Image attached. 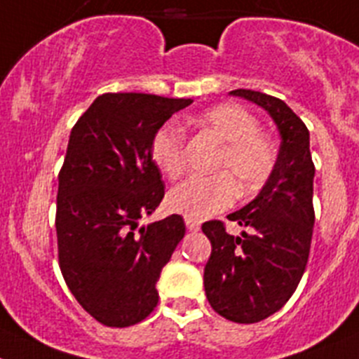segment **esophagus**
I'll list each match as a JSON object with an SVG mask.
<instances>
[{
    "label": "esophagus",
    "instance_id": "1",
    "mask_svg": "<svg viewBox=\"0 0 359 359\" xmlns=\"http://www.w3.org/2000/svg\"><path fill=\"white\" fill-rule=\"evenodd\" d=\"M186 226L189 232H198L200 230V221L191 219V217H186Z\"/></svg>",
    "mask_w": 359,
    "mask_h": 359
}]
</instances>
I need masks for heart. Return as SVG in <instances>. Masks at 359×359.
Wrapping results in <instances>:
<instances>
[{"label": "heart", "instance_id": "obj_1", "mask_svg": "<svg viewBox=\"0 0 359 359\" xmlns=\"http://www.w3.org/2000/svg\"><path fill=\"white\" fill-rule=\"evenodd\" d=\"M196 123L223 143L214 163V172L219 173L191 177L173 187L168 205L173 212L198 221L229 209L237 191L241 196L257 193L273 175L276 150L271 140L259 133V120L239 104L214 106L203 111ZM184 145L186 134L175 122H166L154 134L150 156L159 172L170 179L180 177L186 168Z\"/></svg>", "mask_w": 359, "mask_h": 359}]
</instances>
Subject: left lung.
Wrapping results in <instances>:
<instances>
[{"mask_svg": "<svg viewBox=\"0 0 359 359\" xmlns=\"http://www.w3.org/2000/svg\"><path fill=\"white\" fill-rule=\"evenodd\" d=\"M230 95L266 109L281 138L273 175L248 205L229 214L251 232L230 236L217 219L202 225L212 246L203 271L210 306L232 323L253 324L280 310L304 273L316 221V166L310 133L283 100L244 88Z\"/></svg>", "mask_w": 359, "mask_h": 359, "instance_id": "obj_1", "label": "left lung"}]
</instances>
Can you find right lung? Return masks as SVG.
Masks as SVG:
<instances>
[{
    "label": "right lung",
    "mask_w": 359,
    "mask_h": 359,
    "mask_svg": "<svg viewBox=\"0 0 359 359\" xmlns=\"http://www.w3.org/2000/svg\"><path fill=\"white\" fill-rule=\"evenodd\" d=\"M193 102L150 93H104L70 130L58 175L60 269L78 303L100 324L127 327L150 316L156 283L186 233L172 214L140 225L164 196L150 156L156 130Z\"/></svg>",
    "instance_id": "add662e5"
}]
</instances>
